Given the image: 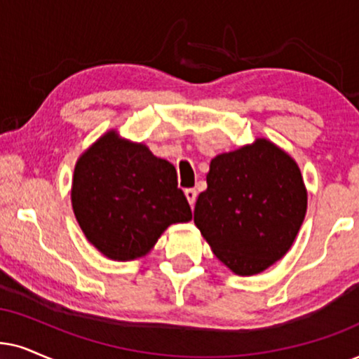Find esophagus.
I'll return each instance as SVG.
<instances>
[{"mask_svg":"<svg viewBox=\"0 0 359 359\" xmlns=\"http://www.w3.org/2000/svg\"><path fill=\"white\" fill-rule=\"evenodd\" d=\"M185 197H187L190 207H194L195 198H197V190H195V189H187V190H185Z\"/></svg>","mask_w":359,"mask_h":359,"instance_id":"obj_1","label":"esophagus"}]
</instances>
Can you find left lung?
<instances>
[{"label": "left lung", "instance_id": "left-lung-1", "mask_svg": "<svg viewBox=\"0 0 359 359\" xmlns=\"http://www.w3.org/2000/svg\"><path fill=\"white\" fill-rule=\"evenodd\" d=\"M306 213L300 167L266 139L212 158L194 222L233 273L257 275L292 247Z\"/></svg>", "mask_w": 359, "mask_h": 359}]
</instances>
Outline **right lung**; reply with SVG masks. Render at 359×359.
<instances>
[{
  "mask_svg": "<svg viewBox=\"0 0 359 359\" xmlns=\"http://www.w3.org/2000/svg\"><path fill=\"white\" fill-rule=\"evenodd\" d=\"M71 202L86 238L117 262L147 255L167 226L192 219L175 167L116 130L78 158Z\"/></svg>",
  "mask_w": 359,
  "mask_h": 359,
  "instance_id": "obj_1",
  "label": "right lung"
}]
</instances>
